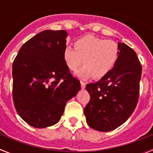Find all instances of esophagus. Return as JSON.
<instances>
[{
	"label": "esophagus",
	"instance_id": "esophagus-1",
	"mask_svg": "<svg viewBox=\"0 0 153 153\" xmlns=\"http://www.w3.org/2000/svg\"><path fill=\"white\" fill-rule=\"evenodd\" d=\"M85 87H86V83L83 82H81V88L85 89Z\"/></svg>",
	"mask_w": 153,
	"mask_h": 153
}]
</instances>
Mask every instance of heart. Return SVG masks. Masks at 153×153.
I'll return each mask as SVG.
<instances>
[{"label": "heart", "instance_id": "b5f03b06", "mask_svg": "<svg viewBox=\"0 0 153 153\" xmlns=\"http://www.w3.org/2000/svg\"><path fill=\"white\" fill-rule=\"evenodd\" d=\"M74 48H65L63 59L70 70L76 71L83 62L84 66L76 73L82 79L94 77L99 79L109 73L119 57V47L111 39H104L86 35L74 42Z\"/></svg>", "mask_w": 153, "mask_h": 153}]
</instances>
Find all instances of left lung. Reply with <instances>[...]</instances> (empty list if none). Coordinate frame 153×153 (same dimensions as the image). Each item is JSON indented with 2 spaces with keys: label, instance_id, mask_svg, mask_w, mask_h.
Instances as JSON below:
<instances>
[{
  "label": "left lung",
  "instance_id": "8db88e82",
  "mask_svg": "<svg viewBox=\"0 0 153 153\" xmlns=\"http://www.w3.org/2000/svg\"><path fill=\"white\" fill-rule=\"evenodd\" d=\"M118 59L108 74L86 86L91 96L84 108L86 122L101 132L114 130L125 123L134 111L139 98L142 67L137 54L118 43Z\"/></svg>",
  "mask_w": 153,
  "mask_h": 153
}]
</instances>
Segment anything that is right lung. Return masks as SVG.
<instances>
[{
  "label": "right lung",
  "instance_id": "add662e5",
  "mask_svg": "<svg viewBox=\"0 0 153 153\" xmlns=\"http://www.w3.org/2000/svg\"><path fill=\"white\" fill-rule=\"evenodd\" d=\"M67 32L45 30L27 40L13 63V98L18 114L35 128L59 122L67 102L81 90L63 59Z\"/></svg>",
  "mask_w": 153,
  "mask_h": 153
}]
</instances>
